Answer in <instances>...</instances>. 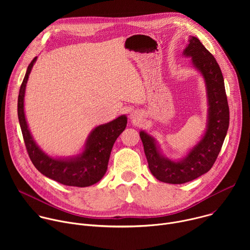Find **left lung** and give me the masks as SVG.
<instances>
[{"label":"left lung","instance_id":"8db88e82","mask_svg":"<svg viewBox=\"0 0 250 250\" xmlns=\"http://www.w3.org/2000/svg\"><path fill=\"white\" fill-rule=\"evenodd\" d=\"M183 54L192 57L193 65L206 83L208 118L203 138L184 159L172 161L159 152L152 136L145 131L139 132L150 172L157 180L169 184H183L207 173L218 158L229 125L225 82L217 60L195 37L190 39Z\"/></svg>","mask_w":250,"mask_h":250}]
</instances>
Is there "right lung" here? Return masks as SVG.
I'll return each mask as SVG.
<instances>
[{"mask_svg": "<svg viewBox=\"0 0 250 250\" xmlns=\"http://www.w3.org/2000/svg\"><path fill=\"white\" fill-rule=\"evenodd\" d=\"M37 58L34 57L27 67L18 100V116L28 156L35 168L56 182L74 187L94 185L102 179L108 169L112 148L117 138L125 130L127 119L125 116H121L108 124L97 126L89 135L84 151L76 157L69 159L49 157L33 140L23 111L25 86Z\"/></svg>", "mask_w": 250, "mask_h": 250, "instance_id": "1", "label": "right lung"}]
</instances>
